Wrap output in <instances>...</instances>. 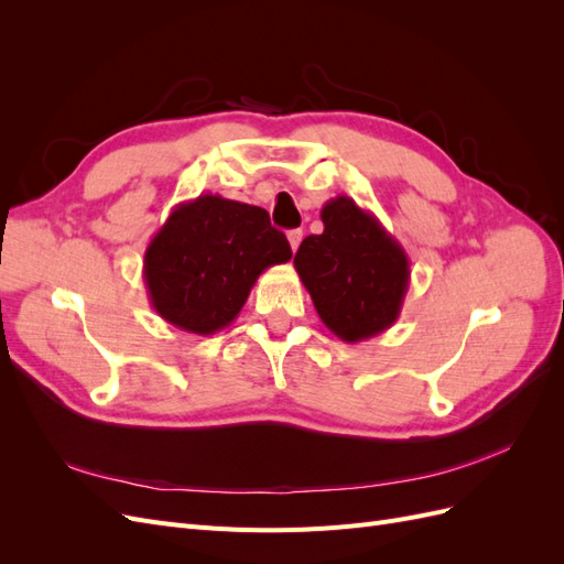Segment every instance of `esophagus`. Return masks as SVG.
Listing matches in <instances>:
<instances>
[{
    "label": "esophagus",
    "mask_w": 564,
    "mask_h": 564,
    "mask_svg": "<svg viewBox=\"0 0 564 564\" xmlns=\"http://www.w3.org/2000/svg\"><path fill=\"white\" fill-rule=\"evenodd\" d=\"M286 240H289V245H292V251H296L299 245H301V240H303V232H301V230H292V232L286 235Z\"/></svg>",
    "instance_id": "34e87169"
}]
</instances>
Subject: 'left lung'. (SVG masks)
Masks as SVG:
<instances>
[{"label":"left lung","mask_w":564,"mask_h":564,"mask_svg":"<svg viewBox=\"0 0 564 564\" xmlns=\"http://www.w3.org/2000/svg\"><path fill=\"white\" fill-rule=\"evenodd\" d=\"M319 218L322 235L305 237L294 265L324 327L346 344L386 332L409 289L402 245L346 195L324 204Z\"/></svg>","instance_id":"obj_1"}]
</instances>
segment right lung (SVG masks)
I'll use <instances>...</instances> for the list:
<instances>
[{
  "label": "right lung",
  "instance_id": "obj_1",
  "mask_svg": "<svg viewBox=\"0 0 564 564\" xmlns=\"http://www.w3.org/2000/svg\"><path fill=\"white\" fill-rule=\"evenodd\" d=\"M289 259L292 247L265 209L199 195L178 204L150 240L143 280L162 319L209 336L240 315L263 270Z\"/></svg>",
  "mask_w": 564,
  "mask_h": 564
}]
</instances>
